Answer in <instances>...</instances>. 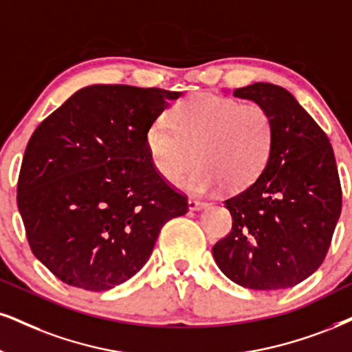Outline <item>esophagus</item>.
I'll use <instances>...</instances> for the list:
<instances>
[{
  "instance_id": "34e87169",
  "label": "esophagus",
  "mask_w": 352,
  "mask_h": 352,
  "mask_svg": "<svg viewBox=\"0 0 352 352\" xmlns=\"http://www.w3.org/2000/svg\"><path fill=\"white\" fill-rule=\"evenodd\" d=\"M188 206H189V210H201V209H204V207H206V204L197 201V199H189Z\"/></svg>"
}]
</instances>
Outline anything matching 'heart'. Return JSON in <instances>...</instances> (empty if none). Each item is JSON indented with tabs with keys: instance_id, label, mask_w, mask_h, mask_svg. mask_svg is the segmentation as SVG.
<instances>
[{
	"instance_id": "1",
	"label": "heart",
	"mask_w": 352,
	"mask_h": 352,
	"mask_svg": "<svg viewBox=\"0 0 352 352\" xmlns=\"http://www.w3.org/2000/svg\"><path fill=\"white\" fill-rule=\"evenodd\" d=\"M169 120L156 119L145 143L155 171L176 184L199 162L183 186L207 192L225 184L228 190L250 186L263 173L274 146V117L266 106L212 93L181 99Z\"/></svg>"
}]
</instances>
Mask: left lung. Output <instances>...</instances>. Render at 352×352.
I'll use <instances>...</instances> for the list:
<instances>
[{
	"label": "left lung",
	"instance_id": "8db88e82",
	"mask_svg": "<svg viewBox=\"0 0 352 352\" xmlns=\"http://www.w3.org/2000/svg\"><path fill=\"white\" fill-rule=\"evenodd\" d=\"M233 96L266 106L276 137L261 175L225 201L232 232L212 253L220 271L243 287H294L322 266L341 214L333 146L287 89L254 83Z\"/></svg>",
	"mask_w": 352,
	"mask_h": 352
}]
</instances>
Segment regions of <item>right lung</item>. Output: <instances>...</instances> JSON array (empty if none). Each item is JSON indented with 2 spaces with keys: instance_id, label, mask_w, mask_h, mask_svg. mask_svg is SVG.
Here are the masks:
<instances>
[{
  "instance_id": "1",
  "label": "right lung",
  "mask_w": 352,
  "mask_h": 352,
  "mask_svg": "<svg viewBox=\"0 0 352 352\" xmlns=\"http://www.w3.org/2000/svg\"><path fill=\"white\" fill-rule=\"evenodd\" d=\"M176 91L93 85L43 119L25 146L17 209L36 258L93 292L135 276L188 196L151 164L146 130Z\"/></svg>"
}]
</instances>
